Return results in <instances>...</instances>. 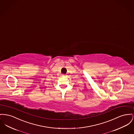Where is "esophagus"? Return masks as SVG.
<instances>
[{"mask_svg": "<svg viewBox=\"0 0 134 134\" xmlns=\"http://www.w3.org/2000/svg\"><path fill=\"white\" fill-rule=\"evenodd\" d=\"M62 76L64 77L66 76V75H65V74H62Z\"/></svg>", "mask_w": 134, "mask_h": 134, "instance_id": "esophagus-1", "label": "esophagus"}]
</instances>
